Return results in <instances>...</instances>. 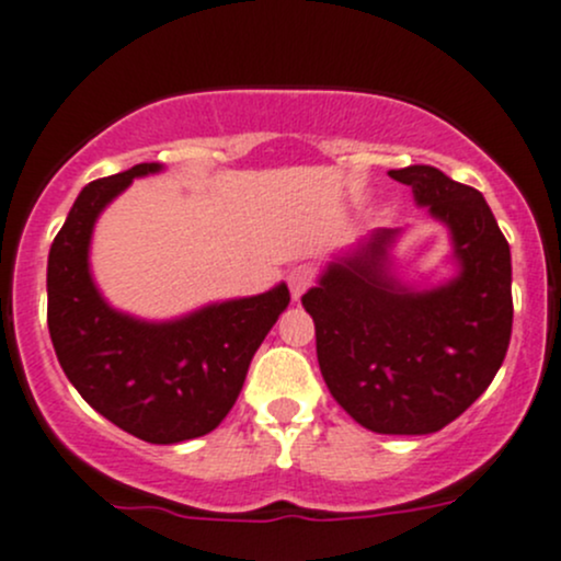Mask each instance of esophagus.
I'll use <instances>...</instances> for the list:
<instances>
[{
    "label": "esophagus",
    "mask_w": 561,
    "mask_h": 561,
    "mask_svg": "<svg viewBox=\"0 0 561 561\" xmlns=\"http://www.w3.org/2000/svg\"><path fill=\"white\" fill-rule=\"evenodd\" d=\"M311 282H314V274H311L309 265H298V268L290 271V276H287V285H290V293L293 298H300L306 290L311 287Z\"/></svg>",
    "instance_id": "34e87169"
}]
</instances>
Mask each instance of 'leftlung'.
<instances>
[{
	"instance_id": "left-lung-1",
	"label": "left lung",
	"mask_w": 561,
	"mask_h": 561,
	"mask_svg": "<svg viewBox=\"0 0 561 561\" xmlns=\"http://www.w3.org/2000/svg\"><path fill=\"white\" fill-rule=\"evenodd\" d=\"M446 226L454 276L414 287L392 268L398 228H379L322 268L300 304L314 320L322 379L357 424L427 435L481 398L514 325L511 247L476 187L435 167L392 169Z\"/></svg>"
}]
</instances>
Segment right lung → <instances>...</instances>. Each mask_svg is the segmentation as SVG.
Masks as SVG:
<instances>
[{
	"label": "right lung",
	"instance_id": "1",
	"mask_svg": "<svg viewBox=\"0 0 561 561\" xmlns=\"http://www.w3.org/2000/svg\"><path fill=\"white\" fill-rule=\"evenodd\" d=\"M158 172L137 163L82 187L47 255V330L67 379L104 420L147 444H180L226 420L290 290L279 282L161 322L110 306L88 261L93 228L137 176Z\"/></svg>",
	"mask_w": 561,
	"mask_h": 561
}]
</instances>
